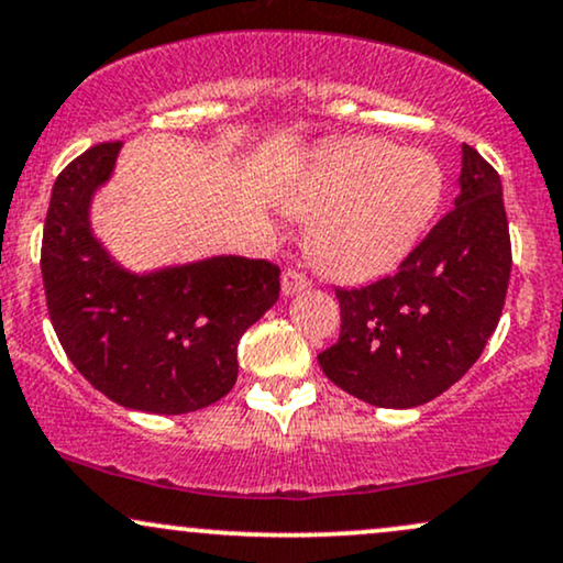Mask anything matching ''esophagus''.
Instances as JSON below:
<instances>
[{"instance_id": "obj_1", "label": "esophagus", "mask_w": 563, "mask_h": 563, "mask_svg": "<svg viewBox=\"0 0 563 563\" xmlns=\"http://www.w3.org/2000/svg\"><path fill=\"white\" fill-rule=\"evenodd\" d=\"M280 288H283V294H286V296H294V294H299V290L309 288V280L301 273H296V269H286V273H283V286Z\"/></svg>"}]
</instances>
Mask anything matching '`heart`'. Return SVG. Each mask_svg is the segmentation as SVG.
I'll return each instance as SVG.
<instances>
[{
    "label": "heart",
    "instance_id": "heart-1",
    "mask_svg": "<svg viewBox=\"0 0 563 563\" xmlns=\"http://www.w3.org/2000/svg\"><path fill=\"white\" fill-rule=\"evenodd\" d=\"M430 152L375 135L338 141L290 188L286 207L314 220L309 256L324 275L364 283L396 267L428 233L443 201Z\"/></svg>",
    "mask_w": 563,
    "mask_h": 563
}]
</instances>
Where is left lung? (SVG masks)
I'll list each match as a JSON object with an SVG mask.
<instances>
[{"label": "left lung", "instance_id": "8db88e82", "mask_svg": "<svg viewBox=\"0 0 563 563\" xmlns=\"http://www.w3.org/2000/svg\"><path fill=\"white\" fill-rule=\"evenodd\" d=\"M456 207L401 267L362 288H335L341 335L320 367L338 388L383 409L428 404L466 375L500 320L511 239L500 178L464 144Z\"/></svg>", "mask_w": 563, "mask_h": 563}]
</instances>
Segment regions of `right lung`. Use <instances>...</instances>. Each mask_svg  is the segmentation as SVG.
Returning <instances> with one entry per match:
<instances>
[{"instance_id":"obj_1","label":"right lung","mask_w":563,"mask_h":563,"mask_svg":"<svg viewBox=\"0 0 563 563\" xmlns=\"http://www.w3.org/2000/svg\"><path fill=\"white\" fill-rule=\"evenodd\" d=\"M120 146H91L54 180L42 241L46 309L67 358L110 401L186 415L235 385L239 341L280 296V267L212 256L133 275L114 264L88 207Z\"/></svg>"}]
</instances>
